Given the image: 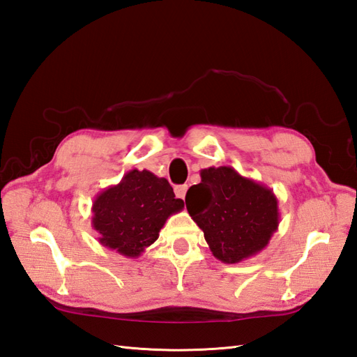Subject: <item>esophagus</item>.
<instances>
[{
    "mask_svg": "<svg viewBox=\"0 0 357 357\" xmlns=\"http://www.w3.org/2000/svg\"><path fill=\"white\" fill-rule=\"evenodd\" d=\"M174 192H176V197L180 198V199H185L186 197V192H188V185H178L174 188Z\"/></svg>",
    "mask_w": 357,
    "mask_h": 357,
    "instance_id": "obj_1",
    "label": "esophagus"
}]
</instances>
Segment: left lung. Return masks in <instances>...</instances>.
Masks as SVG:
<instances>
[{
	"instance_id": "left-lung-1",
	"label": "left lung",
	"mask_w": 357,
	"mask_h": 357,
	"mask_svg": "<svg viewBox=\"0 0 357 357\" xmlns=\"http://www.w3.org/2000/svg\"><path fill=\"white\" fill-rule=\"evenodd\" d=\"M186 208L213 256L225 264L262 252L278 229L274 192L232 167L201 169V183L186 193Z\"/></svg>"
}]
</instances>
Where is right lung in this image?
Returning <instances> with one entry per match:
<instances>
[{"label":"right lung","instance_id":"obj_1","mask_svg":"<svg viewBox=\"0 0 357 357\" xmlns=\"http://www.w3.org/2000/svg\"><path fill=\"white\" fill-rule=\"evenodd\" d=\"M183 207L167 178L131 169L121 183L96 195L92 226L104 247L134 259L158 240L167 219Z\"/></svg>","mask_w":357,"mask_h":357}]
</instances>
